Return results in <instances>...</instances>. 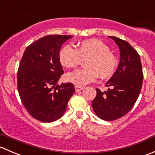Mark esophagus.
<instances>
[{
  "mask_svg": "<svg viewBox=\"0 0 155 155\" xmlns=\"http://www.w3.org/2000/svg\"><path fill=\"white\" fill-rule=\"evenodd\" d=\"M74 89H75L76 92H80V91H81L84 89V87H78V86H75V87H74Z\"/></svg>",
  "mask_w": 155,
  "mask_h": 155,
  "instance_id": "1",
  "label": "esophagus"
}]
</instances>
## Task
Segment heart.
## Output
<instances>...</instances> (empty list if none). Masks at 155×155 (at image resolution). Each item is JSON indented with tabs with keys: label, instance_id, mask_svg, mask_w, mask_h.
Instances as JSON below:
<instances>
[{
	"label": "heart",
	"instance_id": "heart-1",
	"mask_svg": "<svg viewBox=\"0 0 155 155\" xmlns=\"http://www.w3.org/2000/svg\"><path fill=\"white\" fill-rule=\"evenodd\" d=\"M59 60L63 66L76 67L84 60V68L74 70L65 76L67 82L83 87L96 80L107 78L114 73L117 59L110 53L107 45L98 39H87L78 43L76 49L71 45L63 46L59 53Z\"/></svg>",
	"mask_w": 155,
	"mask_h": 155
}]
</instances>
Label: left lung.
<instances>
[{"mask_svg":"<svg viewBox=\"0 0 155 155\" xmlns=\"http://www.w3.org/2000/svg\"><path fill=\"white\" fill-rule=\"evenodd\" d=\"M109 38L119 46L120 62L117 70L106 83L109 89L104 92L96 89L92 106L100 119L113 121L125 116L133 107L141 91L143 73L137 51L125 40L116 36Z\"/></svg>","mask_w":155,"mask_h":155,"instance_id":"1","label":"left lung"}]
</instances>
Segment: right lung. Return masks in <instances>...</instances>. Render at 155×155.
<instances>
[{"instance_id":"right-lung-1","label":"right lung","mask_w":155,"mask_h":155,"mask_svg":"<svg viewBox=\"0 0 155 155\" xmlns=\"http://www.w3.org/2000/svg\"><path fill=\"white\" fill-rule=\"evenodd\" d=\"M68 35H49L27 47L18 70V91L25 107L37 120L52 122L63 116L74 94L71 83L58 85L64 73L59 60Z\"/></svg>"}]
</instances>
